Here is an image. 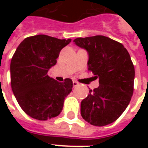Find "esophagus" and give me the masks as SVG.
<instances>
[{"mask_svg":"<svg viewBox=\"0 0 148 148\" xmlns=\"http://www.w3.org/2000/svg\"><path fill=\"white\" fill-rule=\"evenodd\" d=\"M78 85H79V83L77 82V81H73V86H74V87H75V86H77Z\"/></svg>","mask_w":148,"mask_h":148,"instance_id":"34e87169","label":"esophagus"}]
</instances>
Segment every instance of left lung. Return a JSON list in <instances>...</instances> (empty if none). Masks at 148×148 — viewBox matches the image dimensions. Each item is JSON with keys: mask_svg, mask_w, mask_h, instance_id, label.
Instances as JSON below:
<instances>
[{"mask_svg": "<svg viewBox=\"0 0 148 148\" xmlns=\"http://www.w3.org/2000/svg\"><path fill=\"white\" fill-rule=\"evenodd\" d=\"M74 42L87 51L88 70L100 84L82 100L81 115L92 125L111 124L124 112L133 93L135 68L129 53L121 42L104 36L77 38Z\"/></svg>", "mask_w": 148, "mask_h": 148, "instance_id": "1", "label": "left lung"}]
</instances>
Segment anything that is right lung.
<instances>
[{
	"label": "right lung",
	"mask_w": 148,
	"mask_h": 148,
	"mask_svg": "<svg viewBox=\"0 0 148 148\" xmlns=\"http://www.w3.org/2000/svg\"><path fill=\"white\" fill-rule=\"evenodd\" d=\"M71 42L46 35L24 39L18 46L10 64L11 86L18 104L31 117L47 121L60 114L65 97L71 93L73 82H64L49 77L59 52Z\"/></svg>",
	"instance_id": "add662e5"
}]
</instances>
